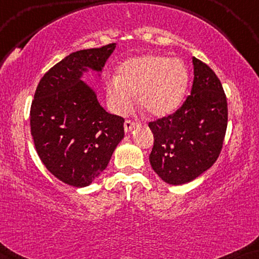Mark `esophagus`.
<instances>
[{
  "mask_svg": "<svg viewBox=\"0 0 259 259\" xmlns=\"http://www.w3.org/2000/svg\"><path fill=\"white\" fill-rule=\"evenodd\" d=\"M123 127H125V132L128 133L134 128V127H136V123H134L133 121H131V120H126Z\"/></svg>",
  "mask_w": 259,
  "mask_h": 259,
  "instance_id": "1",
  "label": "esophagus"
}]
</instances>
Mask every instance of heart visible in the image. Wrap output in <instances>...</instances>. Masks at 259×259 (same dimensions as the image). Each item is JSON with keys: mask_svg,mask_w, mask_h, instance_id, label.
Returning a JSON list of instances; mask_svg holds the SVG:
<instances>
[{"mask_svg": "<svg viewBox=\"0 0 259 259\" xmlns=\"http://www.w3.org/2000/svg\"><path fill=\"white\" fill-rule=\"evenodd\" d=\"M189 70L182 60L146 54L130 59L118 69V76L106 84V99L113 113L126 115L136 104L152 118L172 113L183 101Z\"/></svg>", "mask_w": 259, "mask_h": 259, "instance_id": "heart-1", "label": "heart"}]
</instances>
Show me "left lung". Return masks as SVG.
Here are the masks:
<instances>
[{
	"label": "left lung",
	"mask_w": 259,
	"mask_h": 259,
	"mask_svg": "<svg viewBox=\"0 0 259 259\" xmlns=\"http://www.w3.org/2000/svg\"><path fill=\"white\" fill-rule=\"evenodd\" d=\"M191 95L180 108L148 123L154 143L150 162L171 185L192 182L221 154L228 127V101L223 86L206 63L192 59Z\"/></svg>",
	"instance_id": "8db88e82"
}]
</instances>
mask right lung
<instances>
[{
  "mask_svg": "<svg viewBox=\"0 0 259 259\" xmlns=\"http://www.w3.org/2000/svg\"><path fill=\"white\" fill-rule=\"evenodd\" d=\"M115 44L67 55L42 76L30 107V132L41 161L61 182L84 187L107 167L122 140L123 118L109 114L81 76L100 73Z\"/></svg>",
  "mask_w": 259,
  "mask_h": 259,
  "instance_id": "1",
  "label": "right lung"
}]
</instances>
